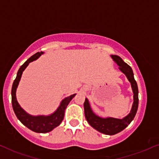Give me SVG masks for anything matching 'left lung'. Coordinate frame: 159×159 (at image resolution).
<instances>
[{"mask_svg":"<svg viewBox=\"0 0 159 159\" xmlns=\"http://www.w3.org/2000/svg\"><path fill=\"white\" fill-rule=\"evenodd\" d=\"M111 57L117 65L119 66L118 69L125 75L129 82L130 83L134 93V102L130 113L123 118H116L112 117L102 118L93 112L88 99L85 98L84 108V115L87 121L92 128L97 130V131L106 134V135H114L122 131L124 129L127 128L135 117L139 104L138 87L134 79V72L131 67L128 66L126 62H124L123 60L118 56L111 55Z\"/></svg>","mask_w":159,"mask_h":159,"instance_id":"obj_1","label":"left lung"}]
</instances>
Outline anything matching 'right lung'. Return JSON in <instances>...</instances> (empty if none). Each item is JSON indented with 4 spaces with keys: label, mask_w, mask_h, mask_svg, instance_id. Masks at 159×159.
I'll return each instance as SVG.
<instances>
[{
    "label": "right lung",
    "mask_w": 159,
    "mask_h": 159,
    "mask_svg": "<svg viewBox=\"0 0 159 159\" xmlns=\"http://www.w3.org/2000/svg\"><path fill=\"white\" fill-rule=\"evenodd\" d=\"M43 53V52H38L37 53L34 54L32 57H31L25 63L23 64L19 69L17 72V75L14 80L12 87L11 95H12V106H13V111H14L16 116L17 118L25 125L28 128L30 129L32 131L36 133H48L51 131L54 128L60 125L64 118L65 115V110L70 102V101L74 98L76 93L72 94L69 97H66L65 99L61 101L60 106L57 108V110L52 114L49 116H31L29 114L21 107L19 104L16 99V89L18 88L19 83H20L21 77H22V72L25 70L29 64L33 61L38 60L40 57Z\"/></svg>",
    "instance_id": "1"
}]
</instances>
